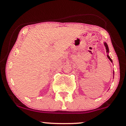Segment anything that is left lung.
I'll return each instance as SVG.
<instances>
[{
	"mask_svg": "<svg viewBox=\"0 0 126 126\" xmlns=\"http://www.w3.org/2000/svg\"><path fill=\"white\" fill-rule=\"evenodd\" d=\"M104 45H105V48H106V50H107V52H108H108H109V49H108V45L107 44V43H104ZM107 57H108V59H110V61L111 62H112V60H111V58H110V57H109V56H107Z\"/></svg>",
	"mask_w": 126,
	"mask_h": 126,
	"instance_id": "8db88e82",
	"label": "left lung"
}]
</instances>
